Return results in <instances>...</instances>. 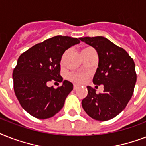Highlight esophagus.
<instances>
[{
    "label": "esophagus",
    "mask_w": 146,
    "mask_h": 146,
    "mask_svg": "<svg viewBox=\"0 0 146 146\" xmlns=\"http://www.w3.org/2000/svg\"><path fill=\"white\" fill-rule=\"evenodd\" d=\"M78 88H79V86H77V85H74V86H73V89H74V90L77 89Z\"/></svg>",
    "instance_id": "1"
}]
</instances>
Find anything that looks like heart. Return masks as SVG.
Returning <instances> with one entry per match:
<instances>
[{
    "label": "heart",
    "instance_id": "obj_1",
    "mask_svg": "<svg viewBox=\"0 0 146 146\" xmlns=\"http://www.w3.org/2000/svg\"><path fill=\"white\" fill-rule=\"evenodd\" d=\"M89 49H92L91 48H87L82 50V52L88 50ZM64 59V57L62 58V60ZM89 78V75L87 73H79V72H72L68 75V79L70 80L71 82L76 83V84H82L87 81Z\"/></svg>",
    "mask_w": 146,
    "mask_h": 146
}]
</instances>
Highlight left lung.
Masks as SVG:
<instances>
[{
    "instance_id": "left-lung-1",
    "label": "left lung",
    "mask_w": 146,
    "mask_h": 146,
    "mask_svg": "<svg viewBox=\"0 0 146 146\" xmlns=\"http://www.w3.org/2000/svg\"><path fill=\"white\" fill-rule=\"evenodd\" d=\"M93 47L98 54V67L93 77L95 85H104L102 93L87 86L88 95L82 101L86 113L99 121L117 116L128 104L136 82L135 64L123 48L102 36L80 38Z\"/></svg>"
}]
</instances>
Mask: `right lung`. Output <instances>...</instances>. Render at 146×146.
<instances>
[{"label": "right lung", "instance_id": "1", "mask_svg": "<svg viewBox=\"0 0 146 146\" xmlns=\"http://www.w3.org/2000/svg\"><path fill=\"white\" fill-rule=\"evenodd\" d=\"M80 42L76 38L57 35L35 44L19 56L13 71V89L22 108L30 115L47 119L64 107L73 85L67 80L57 89L48 85L51 81H63L60 74L62 55Z\"/></svg>", "mask_w": 146, "mask_h": 146}]
</instances>
